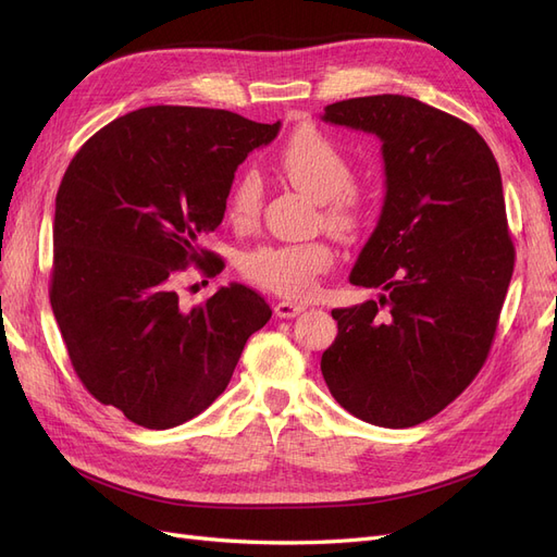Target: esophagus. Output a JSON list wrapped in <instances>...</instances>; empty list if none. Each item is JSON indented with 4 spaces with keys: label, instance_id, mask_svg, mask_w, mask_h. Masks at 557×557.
Segmentation results:
<instances>
[{
    "label": "esophagus",
    "instance_id": "1",
    "mask_svg": "<svg viewBox=\"0 0 557 557\" xmlns=\"http://www.w3.org/2000/svg\"><path fill=\"white\" fill-rule=\"evenodd\" d=\"M301 311H305V307L301 305H297V301H278V305L274 307V313L278 315V318H295V315H299Z\"/></svg>",
    "mask_w": 557,
    "mask_h": 557
}]
</instances>
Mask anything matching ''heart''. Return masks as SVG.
<instances>
[{
  "mask_svg": "<svg viewBox=\"0 0 557 557\" xmlns=\"http://www.w3.org/2000/svg\"><path fill=\"white\" fill-rule=\"evenodd\" d=\"M278 170L301 193L320 201L327 227L350 234L362 225L367 201L352 185V166L344 150L315 127H301L290 134L276 156ZM264 185L256 170H244L234 178L227 195V218L234 227L246 230L258 221ZM334 262L325 242L264 244L242 256V274L262 288L301 299L309 297L318 278Z\"/></svg>",
  "mask_w": 557,
  "mask_h": 557,
  "instance_id": "obj_1",
  "label": "heart"
}]
</instances>
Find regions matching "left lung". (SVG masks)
I'll use <instances>...</instances> for the list:
<instances>
[{"label":"left lung","mask_w":557,"mask_h":557,"mask_svg":"<svg viewBox=\"0 0 557 557\" xmlns=\"http://www.w3.org/2000/svg\"><path fill=\"white\" fill-rule=\"evenodd\" d=\"M323 121L381 139L385 199L350 272L379 301L332 311L339 332L320 372L348 413L411 428L491 352L516 258L499 166L474 127L413 97L344 99Z\"/></svg>","instance_id":"1"}]
</instances>
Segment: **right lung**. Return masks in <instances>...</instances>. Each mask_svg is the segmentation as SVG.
<instances>
[{
	"mask_svg": "<svg viewBox=\"0 0 557 557\" xmlns=\"http://www.w3.org/2000/svg\"><path fill=\"white\" fill-rule=\"evenodd\" d=\"M281 123L201 107H148L81 146L55 197L50 307L76 376L148 430L176 428L221 395L272 309L242 283L178 305L188 264L225 262L201 248L223 223L237 166Z\"/></svg>",
	"mask_w": 557,
	"mask_h": 557,
	"instance_id": "1",
	"label": "right lung"
}]
</instances>
